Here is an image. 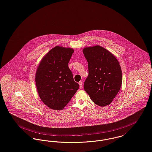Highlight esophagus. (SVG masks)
<instances>
[{"label": "esophagus", "instance_id": "1", "mask_svg": "<svg viewBox=\"0 0 152 152\" xmlns=\"http://www.w3.org/2000/svg\"><path fill=\"white\" fill-rule=\"evenodd\" d=\"M79 86H80V88H82V87H83V82L82 81H80L79 83Z\"/></svg>", "mask_w": 152, "mask_h": 152}]
</instances>
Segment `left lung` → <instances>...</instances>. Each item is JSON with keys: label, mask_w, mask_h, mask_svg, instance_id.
I'll list each match as a JSON object with an SVG mask.
<instances>
[{"label": "left lung", "mask_w": 152, "mask_h": 152, "mask_svg": "<svg viewBox=\"0 0 152 152\" xmlns=\"http://www.w3.org/2000/svg\"><path fill=\"white\" fill-rule=\"evenodd\" d=\"M88 64V76L84 88L92 101L101 107L109 105L122 86V74L119 63L110 52L99 45L83 50Z\"/></svg>", "instance_id": "obj_1"}]
</instances>
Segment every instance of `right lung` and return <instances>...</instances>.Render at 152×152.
Here are the masks:
<instances>
[{"instance_id": "right-lung-1", "label": "right lung", "mask_w": 152, "mask_h": 152, "mask_svg": "<svg viewBox=\"0 0 152 152\" xmlns=\"http://www.w3.org/2000/svg\"><path fill=\"white\" fill-rule=\"evenodd\" d=\"M73 52L72 48L55 46L42 58L36 71L39 96L52 110H63L79 88L68 67Z\"/></svg>"}]
</instances>
